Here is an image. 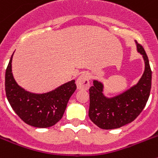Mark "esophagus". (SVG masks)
<instances>
[{
	"mask_svg": "<svg viewBox=\"0 0 158 158\" xmlns=\"http://www.w3.org/2000/svg\"><path fill=\"white\" fill-rule=\"evenodd\" d=\"M90 76L87 73H84L77 80V85L78 89H85L87 90L90 86Z\"/></svg>",
	"mask_w": 158,
	"mask_h": 158,
	"instance_id": "obj_1",
	"label": "esophagus"
}]
</instances>
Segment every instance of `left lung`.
<instances>
[{
	"mask_svg": "<svg viewBox=\"0 0 158 158\" xmlns=\"http://www.w3.org/2000/svg\"><path fill=\"white\" fill-rule=\"evenodd\" d=\"M137 51L143 57L145 70L139 82L119 95L107 97L104 85L93 81L89 89V116L101 129H116L133 122L142 112L149 99L151 89L152 71L144 48L136 42Z\"/></svg>",
	"mask_w": 158,
	"mask_h": 158,
	"instance_id": "left-lung-1",
	"label": "left lung"
}]
</instances>
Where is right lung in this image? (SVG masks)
<instances>
[{
    "mask_svg": "<svg viewBox=\"0 0 158 158\" xmlns=\"http://www.w3.org/2000/svg\"><path fill=\"white\" fill-rule=\"evenodd\" d=\"M13 54L5 71V92L11 107L30 126L39 128L54 126L62 118L68 101L76 90L75 81L42 94L26 91L16 83L12 75Z\"/></svg>",
    "mask_w": 158,
    "mask_h": 158,
    "instance_id": "1",
    "label": "right lung"
}]
</instances>
